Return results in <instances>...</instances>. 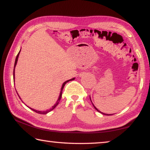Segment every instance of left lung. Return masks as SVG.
Here are the masks:
<instances>
[{
    "instance_id": "1",
    "label": "left lung",
    "mask_w": 150,
    "mask_h": 150,
    "mask_svg": "<svg viewBox=\"0 0 150 150\" xmlns=\"http://www.w3.org/2000/svg\"><path fill=\"white\" fill-rule=\"evenodd\" d=\"M90 100H91V98H90ZM92 104H93V103H92ZM93 106H94V108H96V110H97V111H98V112H100V113H102V114H103V115H110V114H106V113H103V112H102L101 111H100V110H98V108H96V106L93 105Z\"/></svg>"
}]
</instances>
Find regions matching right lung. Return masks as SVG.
<instances>
[{
    "mask_svg": "<svg viewBox=\"0 0 150 150\" xmlns=\"http://www.w3.org/2000/svg\"><path fill=\"white\" fill-rule=\"evenodd\" d=\"M20 52H18V55H17V57H16V61H15V64H14V69H13V79H14V74H14V71H15V67H16V64H17V61H18V57H19ZM73 80H74V78H73V79H70V80H68V81H65V83L63 84L62 87H61V89L60 95H59V98H58V100H57V102H56V104H55L53 106H52V108H50V109L46 110H44V111H41V110H35V109H33V108H30V109L33 110V111H35V112H38V113H39V114H43V115H44H44H45V114H47V113H48V112H49L50 111H51V110H52L53 109H54V108L55 107H56V106H57V105H58V104L59 103V101H60V100H61V96H62V91H63V87H64L65 85L67 83V82H69V81H73ZM19 98H20V96H19Z\"/></svg>",
    "mask_w": 150,
    "mask_h": 150,
    "instance_id": "obj_1",
    "label": "right lung"
}]
</instances>
